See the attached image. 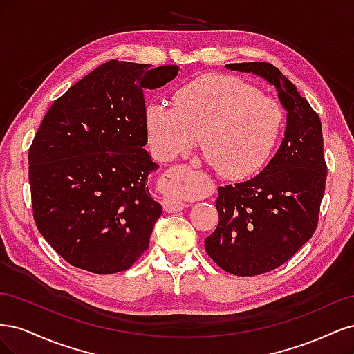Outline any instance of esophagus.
Here are the masks:
<instances>
[{"label":"esophagus","mask_w":354,"mask_h":354,"mask_svg":"<svg viewBox=\"0 0 354 354\" xmlns=\"http://www.w3.org/2000/svg\"><path fill=\"white\" fill-rule=\"evenodd\" d=\"M162 205H164V209L167 212H178L181 209H185L187 207V203L186 202H181V201H177V199H165L162 202Z\"/></svg>","instance_id":"esophagus-1"}]
</instances>
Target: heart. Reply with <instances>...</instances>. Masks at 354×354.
Returning <instances> with one entry per match:
<instances>
[{"label":"heart","mask_w":354,"mask_h":354,"mask_svg":"<svg viewBox=\"0 0 354 354\" xmlns=\"http://www.w3.org/2000/svg\"><path fill=\"white\" fill-rule=\"evenodd\" d=\"M285 125L282 104L236 77L207 73L174 93V106L151 102L145 127L153 155L168 162L201 136L209 164L226 178H245L269 162ZM177 195L185 196L183 190Z\"/></svg>","instance_id":"1"}]
</instances>
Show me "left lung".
Listing matches in <instances>:
<instances>
[{"mask_svg":"<svg viewBox=\"0 0 354 354\" xmlns=\"http://www.w3.org/2000/svg\"><path fill=\"white\" fill-rule=\"evenodd\" d=\"M277 91L286 111L283 140L259 176L218 187L217 229L205 250L223 270L255 276L286 263L313 236L326 183L322 124L285 75L266 62L229 63Z\"/></svg>","mask_w":354,"mask_h":354,"instance_id":"obj_1","label":"left lung"}]
</instances>
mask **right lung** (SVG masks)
Masks as SVG:
<instances>
[{
    "label": "right lung",
    "mask_w": 354,
    "mask_h": 354,
    "mask_svg": "<svg viewBox=\"0 0 354 354\" xmlns=\"http://www.w3.org/2000/svg\"><path fill=\"white\" fill-rule=\"evenodd\" d=\"M178 66L109 60L51 104L29 149L39 233L69 264L124 272L149 246L162 214L147 177L155 169L143 91L173 81Z\"/></svg>",
    "instance_id": "obj_1"
}]
</instances>
